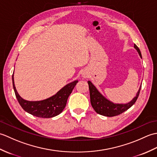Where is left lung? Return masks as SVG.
Masks as SVG:
<instances>
[{"instance_id": "left-lung-1", "label": "left lung", "mask_w": 157, "mask_h": 157, "mask_svg": "<svg viewBox=\"0 0 157 157\" xmlns=\"http://www.w3.org/2000/svg\"><path fill=\"white\" fill-rule=\"evenodd\" d=\"M134 48L137 50L140 56L142 58L141 52L139 48L136 44H134ZM88 84L90 90V102L93 109L94 111L101 115L106 117H114L121 114L127 110L129 109L131 106L134 104L137 101L140 94L142 86L140 88L139 90L136 94V97L129 102L128 104H114V103L109 101V100L106 99L101 93H100L95 86L92 84L91 82L88 81Z\"/></svg>"}]
</instances>
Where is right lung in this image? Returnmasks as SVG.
Instances as JSON below:
<instances>
[{
	"label": "right lung",
	"mask_w": 157,
	"mask_h": 157,
	"mask_svg": "<svg viewBox=\"0 0 157 157\" xmlns=\"http://www.w3.org/2000/svg\"><path fill=\"white\" fill-rule=\"evenodd\" d=\"M12 79L16 98L23 109L29 114L42 118H51L59 115L65 109L69 96L78 82V80H76L66 85L51 98L41 101L31 102L25 101L20 97L15 87L13 74Z\"/></svg>",
	"instance_id": "add662e5"
}]
</instances>
